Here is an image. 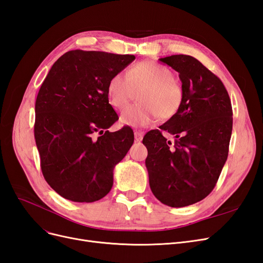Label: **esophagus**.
I'll list each match as a JSON object with an SVG mask.
<instances>
[{
    "mask_svg": "<svg viewBox=\"0 0 263 263\" xmlns=\"http://www.w3.org/2000/svg\"><path fill=\"white\" fill-rule=\"evenodd\" d=\"M134 135H135V140H136V141H141L142 137H144V135H142L140 132H137V130L134 133Z\"/></svg>",
    "mask_w": 263,
    "mask_h": 263,
    "instance_id": "1",
    "label": "esophagus"
}]
</instances>
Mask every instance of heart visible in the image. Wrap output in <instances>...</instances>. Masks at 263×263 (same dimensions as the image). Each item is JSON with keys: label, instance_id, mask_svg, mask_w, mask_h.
Masks as SVG:
<instances>
[{"label": "heart", "instance_id": "1", "mask_svg": "<svg viewBox=\"0 0 263 263\" xmlns=\"http://www.w3.org/2000/svg\"><path fill=\"white\" fill-rule=\"evenodd\" d=\"M138 93L137 104L127 106L121 114V123L132 127H148L158 117L170 119L182 106V85L174 79L172 71L155 61H140L126 71L109 79L107 97L109 104L121 109Z\"/></svg>", "mask_w": 263, "mask_h": 263}]
</instances>
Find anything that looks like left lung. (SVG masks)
Masks as SVG:
<instances>
[{
    "label": "left lung",
    "mask_w": 263,
    "mask_h": 263,
    "mask_svg": "<svg viewBox=\"0 0 263 263\" xmlns=\"http://www.w3.org/2000/svg\"><path fill=\"white\" fill-rule=\"evenodd\" d=\"M159 60L179 72L184 98L176 115L142 139L149 185L161 203L184 208L202 201L216 185L228 156L233 108L220 79L194 57ZM162 131L176 137L174 144Z\"/></svg>",
    "instance_id": "left-lung-1"
}]
</instances>
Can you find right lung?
<instances>
[{"instance_id": "add662e5", "label": "right lung", "mask_w": 263, "mask_h": 263, "mask_svg": "<svg viewBox=\"0 0 263 263\" xmlns=\"http://www.w3.org/2000/svg\"><path fill=\"white\" fill-rule=\"evenodd\" d=\"M134 60L133 54L71 50L53 63L39 89L34 134L42 172L69 201L104 197L115 165L133 145L129 127L106 129L118 119L108 103V81Z\"/></svg>"}]
</instances>
